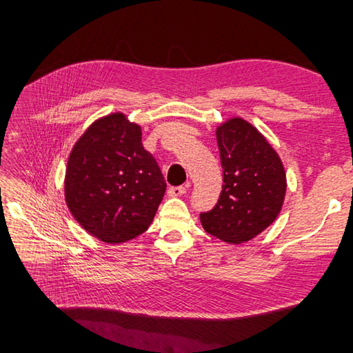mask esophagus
I'll use <instances>...</instances> for the list:
<instances>
[{
    "label": "esophagus",
    "mask_w": 353,
    "mask_h": 353,
    "mask_svg": "<svg viewBox=\"0 0 353 353\" xmlns=\"http://www.w3.org/2000/svg\"><path fill=\"white\" fill-rule=\"evenodd\" d=\"M186 192V186H171L168 188V196L170 197H181Z\"/></svg>",
    "instance_id": "esophagus-1"
}]
</instances>
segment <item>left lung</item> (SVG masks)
Returning a JSON list of instances; mask_svg holds the SVG:
<instances>
[{
	"label": "left lung",
	"mask_w": 353,
	"mask_h": 353,
	"mask_svg": "<svg viewBox=\"0 0 353 353\" xmlns=\"http://www.w3.org/2000/svg\"><path fill=\"white\" fill-rule=\"evenodd\" d=\"M223 190L216 205L200 214L209 235L230 244L254 238L279 215L287 177L274 148L254 127L232 118L216 129Z\"/></svg>",
	"instance_id": "8db88e82"
}]
</instances>
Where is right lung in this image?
<instances>
[{
  "instance_id": "add662e5",
  "label": "right lung",
  "mask_w": 353,
  "mask_h": 353,
  "mask_svg": "<svg viewBox=\"0 0 353 353\" xmlns=\"http://www.w3.org/2000/svg\"><path fill=\"white\" fill-rule=\"evenodd\" d=\"M167 183L142 147L141 127L123 114L97 119L72 147L65 199L81 228L104 243L119 244L152 224Z\"/></svg>"
}]
</instances>
